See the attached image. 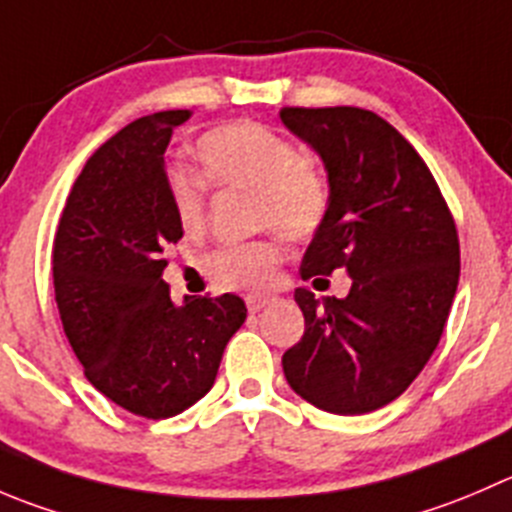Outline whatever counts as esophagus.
<instances>
[{"mask_svg": "<svg viewBox=\"0 0 512 512\" xmlns=\"http://www.w3.org/2000/svg\"><path fill=\"white\" fill-rule=\"evenodd\" d=\"M245 302H247V310H250L252 315H255V312H260L262 307L270 305L272 297L270 295H247Z\"/></svg>", "mask_w": 512, "mask_h": 512, "instance_id": "obj_1", "label": "esophagus"}]
</instances>
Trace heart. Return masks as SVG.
Returning <instances> with one entry per match:
<instances>
[{
	"label": "heart",
	"mask_w": 512,
	"mask_h": 512,
	"mask_svg": "<svg viewBox=\"0 0 512 512\" xmlns=\"http://www.w3.org/2000/svg\"><path fill=\"white\" fill-rule=\"evenodd\" d=\"M202 175L215 187L252 192V222L257 230H280L292 240H310L322 230L332 205L330 180L317 162L300 155L290 137L265 124H220L195 145ZM200 175L172 170L167 195L185 235L207 227V185ZM280 235L215 252L207 262L212 282L225 290H265L285 262Z\"/></svg>",
	"instance_id": "obj_1"
}]
</instances>
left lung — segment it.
I'll return each instance as SVG.
<instances>
[{"mask_svg": "<svg viewBox=\"0 0 512 512\" xmlns=\"http://www.w3.org/2000/svg\"><path fill=\"white\" fill-rule=\"evenodd\" d=\"M280 117L322 157L332 190L302 280L352 277L342 300L295 290L305 335L282 370L315 408L372 413L400 398L438 347L460 277L455 220L423 157L370 109L282 107Z\"/></svg>", "mask_w": 512, "mask_h": 512, "instance_id": "obj_1", "label": "left lung"}]
</instances>
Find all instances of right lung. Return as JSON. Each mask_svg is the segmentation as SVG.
<instances>
[{
	"instance_id": "1",
	"label": "right lung",
	"mask_w": 512,
	"mask_h": 512,
	"mask_svg": "<svg viewBox=\"0 0 512 512\" xmlns=\"http://www.w3.org/2000/svg\"><path fill=\"white\" fill-rule=\"evenodd\" d=\"M190 117L167 109L109 137L74 180L52 247L54 300L84 375L104 398L150 420L210 393L247 317L230 292L175 305L162 280V255L182 237L165 150Z\"/></svg>"
}]
</instances>
